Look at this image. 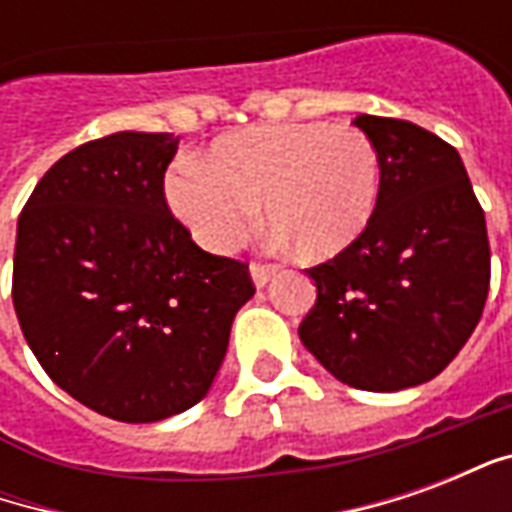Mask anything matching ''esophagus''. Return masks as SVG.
Here are the masks:
<instances>
[{"instance_id": "1", "label": "esophagus", "mask_w": 512, "mask_h": 512, "mask_svg": "<svg viewBox=\"0 0 512 512\" xmlns=\"http://www.w3.org/2000/svg\"><path fill=\"white\" fill-rule=\"evenodd\" d=\"M249 274H252V282H255V288H266L271 277L277 274V266H271V263H252L249 266Z\"/></svg>"}]
</instances>
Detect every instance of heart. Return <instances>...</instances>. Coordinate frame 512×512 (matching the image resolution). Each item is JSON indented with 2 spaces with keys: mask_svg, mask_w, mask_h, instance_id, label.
<instances>
[{
  "mask_svg": "<svg viewBox=\"0 0 512 512\" xmlns=\"http://www.w3.org/2000/svg\"><path fill=\"white\" fill-rule=\"evenodd\" d=\"M167 202L194 241L230 252L263 219L304 260H329L359 241L381 194V158L356 126L268 123L216 139L208 161L178 158Z\"/></svg>",
  "mask_w": 512,
  "mask_h": 512,
  "instance_id": "b5f03b06",
  "label": "heart"
}]
</instances>
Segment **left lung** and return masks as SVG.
Listing matches in <instances>:
<instances>
[{
  "label": "left lung",
  "mask_w": 512,
  "mask_h": 512,
  "mask_svg": "<svg viewBox=\"0 0 512 512\" xmlns=\"http://www.w3.org/2000/svg\"><path fill=\"white\" fill-rule=\"evenodd\" d=\"M354 126L378 150L381 194L359 241L307 268L318 299L299 337L337 381L397 392L439 376L472 337L491 249L455 147L395 117Z\"/></svg>",
  "instance_id": "left-lung-1"
}]
</instances>
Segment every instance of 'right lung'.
<instances>
[{"mask_svg":"<svg viewBox=\"0 0 512 512\" xmlns=\"http://www.w3.org/2000/svg\"><path fill=\"white\" fill-rule=\"evenodd\" d=\"M172 134L93 139L40 178L18 216L13 307L54 384L117 422H158L208 395L249 266L208 255L169 213Z\"/></svg>","mask_w":512,"mask_h":512,"instance_id":"right-lung-1","label":"right lung"}]
</instances>
